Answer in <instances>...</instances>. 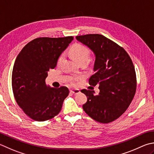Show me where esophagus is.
<instances>
[{
  "label": "esophagus",
  "instance_id": "34e87169",
  "mask_svg": "<svg viewBox=\"0 0 154 154\" xmlns=\"http://www.w3.org/2000/svg\"><path fill=\"white\" fill-rule=\"evenodd\" d=\"M71 93H73V94H78V93H80V91H79V89H71Z\"/></svg>",
  "mask_w": 154,
  "mask_h": 154
}]
</instances>
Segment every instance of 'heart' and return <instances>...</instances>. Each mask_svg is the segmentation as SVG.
Returning a JSON list of instances; mask_svg holds the SVG:
<instances>
[{"mask_svg": "<svg viewBox=\"0 0 154 154\" xmlns=\"http://www.w3.org/2000/svg\"><path fill=\"white\" fill-rule=\"evenodd\" d=\"M69 53H70L71 56L77 62L82 61V60H87L88 59L89 55V49H87V47L80 44L74 45L71 48L70 51H69ZM63 57V55L59 57V58L58 59V63L61 61ZM81 77L80 75H77V76H75L73 78V79L78 80L81 79Z\"/></svg>", "mask_w": 154, "mask_h": 154, "instance_id": "b5f03b06", "label": "heart"}]
</instances>
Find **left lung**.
Listing matches in <instances>:
<instances>
[{"label":"left lung","mask_w":154,"mask_h":154,"mask_svg":"<svg viewBox=\"0 0 154 154\" xmlns=\"http://www.w3.org/2000/svg\"><path fill=\"white\" fill-rule=\"evenodd\" d=\"M76 38L95 54V73L89 83L99 85V89L98 95L81 90L87 97L83 109L95 121L110 123L127 110L134 99L137 83L133 62L123 48L103 35L89 34Z\"/></svg>","instance_id":"1"}]
</instances>
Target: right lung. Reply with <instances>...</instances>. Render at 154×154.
Returning a JSON list of instances; mask_svg holds the SVG:
<instances>
[{
    "label": "right lung",
    "instance_id": "right-lung-1",
    "mask_svg": "<svg viewBox=\"0 0 154 154\" xmlns=\"http://www.w3.org/2000/svg\"><path fill=\"white\" fill-rule=\"evenodd\" d=\"M73 40L71 36L35 38L17 57L12 73L13 94L19 107L35 121H46L59 114L69 95L67 87L47 86L45 79Z\"/></svg>",
    "mask_w": 154,
    "mask_h": 154
}]
</instances>
